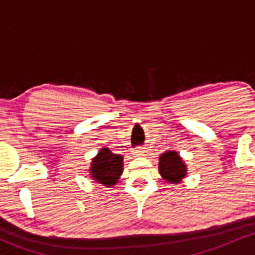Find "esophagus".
I'll use <instances>...</instances> for the list:
<instances>
[{"instance_id": "obj_1", "label": "esophagus", "mask_w": 255, "mask_h": 255, "mask_svg": "<svg viewBox=\"0 0 255 255\" xmlns=\"http://www.w3.org/2000/svg\"><path fill=\"white\" fill-rule=\"evenodd\" d=\"M147 153V151L145 148H142V147H137L136 149H133V156L135 157H142L145 156Z\"/></svg>"}]
</instances>
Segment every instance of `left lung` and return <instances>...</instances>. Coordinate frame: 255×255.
<instances>
[{"label": "left lung", "instance_id": "1", "mask_svg": "<svg viewBox=\"0 0 255 255\" xmlns=\"http://www.w3.org/2000/svg\"><path fill=\"white\" fill-rule=\"evenodd\" d=\"M158 170L168 183H180L186 175V166L175 151H167L159 156Z\"/></svg>", "mask_w": 255, "mask_h": 255}]
</instances>
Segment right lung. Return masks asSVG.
<instances>
[{
  "label": "right lung",
  "mask_w": 255,
  "mask_h": 255,
  "mask_svg": "<svg viewBox=\"0 0 255 255\" xmlns=\"http://www.w3.org/2000/svg\"><path fill=\"white\" fill-rule=\"evenodd\" d=\"M123 156L115 154L109 148H102L96 157L92 159L91 173L92 179L99 184L110 188L117 184L123 173Z\"/></svg>",
  "instance_id": "obj_1"
}]
</instances>
